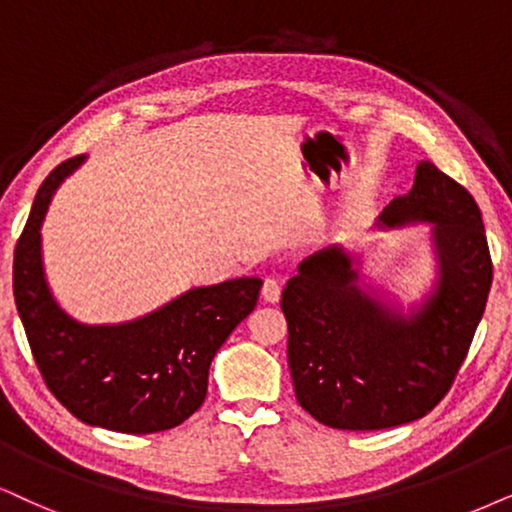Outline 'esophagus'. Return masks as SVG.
<instances>
[{"label": "esophagus", "mask_w": 512, "mask_h": 512, "mask_svg": "<svg viewBox=\"0 0 512 512\" xmlns=\"http://www.w3.org/2000/svg\"><path fill=\"white\" fill-rule=\"evenodd\" d=\"M262 297H264V302H271V304L281 300V283H278L276 278H267L262 286Z\"/></svg>", "instance_id": "34e87169"}]
</instances>
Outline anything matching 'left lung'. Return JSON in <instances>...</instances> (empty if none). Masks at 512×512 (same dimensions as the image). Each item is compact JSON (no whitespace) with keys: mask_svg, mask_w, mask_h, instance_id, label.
Segmentation results:
<instances>
[{"mask_svg":"<svg viewBox=\"0 0 512 512\" xmlns=\"http://www.w3.org/2000/svg\"><path fill=\"white\" fill-rule=\"evenodd\" d=\"M430 224L437 276L411 309L364 283L342 245L300 262L286 283L288 366L309 416L338 430H385L435 409L487 307L491 257L475 198L430 160L413 189L375 219L378 229Z\"/></svg>","mask_w":512,"mask_h":512,"instance_id":"obj_1","label":"left lung"}]
</instances>
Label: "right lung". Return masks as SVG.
<instances>
[{
  "mask_svg": "<svg viewBox=\"0 0 512 512\" xmlns=\"http://www.w3.org/2000/svg\"><path fill=\"white\" fill-rule=\"evenodd\" d=\"M84 155L44 179L14 252V297L44 383L82 423L127 435L177 428L208 394L217 349L255 309L262 278L198 286L125 323H82L51 293L42 222L63 179Z\"/></svg>",
  "mask_w": 512,
  "mask_h": 512,
  "instance_id": "obj_1",
  "label": "right lung"
}]
</instances>
